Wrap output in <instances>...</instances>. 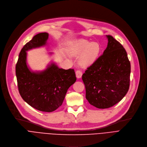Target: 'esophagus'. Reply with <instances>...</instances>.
<instances>
[{
	"label": "esophagus",
	"mask_w": 147,
	"mask_h": 147,
	"mask_svg": "<svg viewBox=\"0 0 147 147\" xmlns=\"http://www.w3.org/2000/svg\"><path fill=\"white\" fill-rule=\"evenodd\" d=\"M75 74H76V78H81V76H82V73L81 71H80V70H77V71H76Z\"/></svg>",
	"instance_id": "esophagus-1"
}]
</instances>
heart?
I'll use <instances>...</instances> for the list:
<instances>
[{"instance_id": "obj_1", "label": "heart", "mask_w": 147, "mask_h": 147, "mask_svg": "<svg viewBox=\"0 0 147 147\" xmlns=\"http://www.w3.org/2000/svg\"><path fill=\"white\" fill-rule=\"evenodd\" d=\"M100 52V47L97 42H90L84 39H78L73 42L69 53L74 56L81 55L80 59L82 66L92 65L98 57Z\"/></svg>"}]
</instances>
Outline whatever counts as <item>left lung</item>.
Masks as SVG:
<instances>
[{"instance_id": "8db88e82", "label": "left lung", "mask_w": 147, "mask_h": 147, "mask_svg": "<svg viewBox=\"0 0 147 147\" xmlns=\"http://www.w3.org/2000/svg\"><path fill=\"white\" fill-rule=\"evenodd\" d=\"M103 54L85 71L82 79L92 105L108 108L119 102L130 86V63L123 45L111 35Z\"/></svg>"}]
</instances>
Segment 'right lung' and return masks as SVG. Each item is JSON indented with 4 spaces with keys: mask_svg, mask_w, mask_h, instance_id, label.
I'll list each match as a JSON object with an SVG mask.
<instances>
[{
    "mask_svg": "<svg viewBox=\"0 0 147 147\" xmlns=\"http://www.w3.org/2000/svg\"><path fill=\"white\" fill-rule=\"evenodd\" d=\"M48 39V33H40L23 47L16 64V73L23 99L37 110L50 113L61 105L68 88L76 78L73 69L59 68L54 63L40 72H33L28 67L26 51L47 45Z\"/></svg>",
    "mask_w": 147,
    "mask_h": 147,
    "instance_id": "obj_1",
    "label": "right lung"
}]
</instances>
